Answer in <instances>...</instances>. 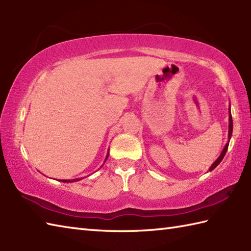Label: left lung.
I'll list each match as a JSON object with an SVG mask.
<instances>
[{
	"label": "left lung",
	"instance_id": "8db88e82",
	"mask_svg": "<svg viewBox=\"0 0 251 251\" xmlns=\"http://www.w3.org/2000/svg\"><path fill=\"white\" fill-rule=\"evenodd\" d=\"M232 131H233V121H232V115H231V109H230V116H228V140L231 139V136H232ZM227 148H228V142L226 143V147H225V149H223V151L221 152V154H220V156L218 157L217 159H216V162L211 165L210 166V168H209V170L211 172V170H214L218 165H219L220 163H221V161L223 159V157H225V155H226V151H227Z\"/></svg>",
	"mask_w": 251,
	"mask_h": 251
}]
</instances>
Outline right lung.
<instances>
[{
	"instance_id": "1",
	"label": "right lung",
	"mask_w": 251,
	"mask_h": 251,
	"mask_svg": "<svg viewBox=\"0 0 251 251\" xmlns=\"http://www.w3.org/2000/svg\"><path fill=\"white\" fill-rule=\"evenodd\" d=\"M108 156H109V153L106 154V157H105V161H106V158H108ZM82 179V178H81ZM79 178H76V179H72V180H62V182H75V181H78V180H81Z\"/></svg>"
}]
</instances>
